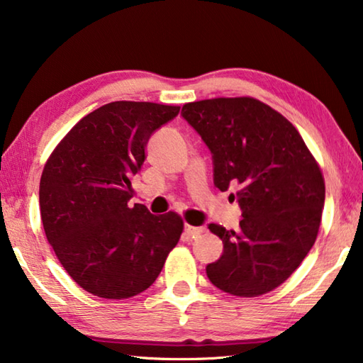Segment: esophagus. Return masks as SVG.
I'll return each mask as SVG.
<instances>
[{
	"mask_svg": "<svg viewBox=\"0 0 363 363\" xmlns=\"http://www.w3.org/2000/svg\"><path fill=\"white\" fill-rule=\"evenodd\" d=\"M203 230H205V227H195V225H189V224L184 225V232H186L190 238H196Z\"/></svg>",
	"mask_w": 363,
	"mask_h": 363,
	"instance_id": "obj_1",
	"label": "esophagus"
}]
</instances>
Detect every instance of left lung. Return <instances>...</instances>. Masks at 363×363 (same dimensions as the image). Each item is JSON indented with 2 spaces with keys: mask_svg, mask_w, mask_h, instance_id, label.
Instances as JSON below:
<instances>
[{
  "mask_svg": "<svg viewBox=\"0 0 363 363\" xmlns=\"http://www.w3.org/2000/svg\"><path fill=\"white\" fill-rule=\"evenodd\" d=\"M213 157V181L242 208L240 229L208 224L223 240L206 266L214 286L259 296L284 284L309 253L320 227L325 182L301 134L253 97H219L182 107Z\"/></svg>",
  "mask_w": 363,
  "mask_h": 363,
  "instance_id": "left-lung-1",
  "label": "left lung"
}]
</instances>
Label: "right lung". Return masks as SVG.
I'll return each mask as SVG.
<instances>
[{
	"instance_id": "1",
	"label": "right lung",
	"mask_w": 363,
	"mask_h": 363,
	"mask_svg": "<svg viewBox=\"0 0 363 363\" xmlns=\"http://www.w3.org/2000/svg\"><path fill=\"white\" fill-rule=\"evenodd\" d=\"M181 107L110 102L86 115L49 157L40 181L46 238L67 274L88 293L125 299L147 290L182 233L176 213L133 208L131 177L153 133Z\"/></svg>"
}]
</instances>
